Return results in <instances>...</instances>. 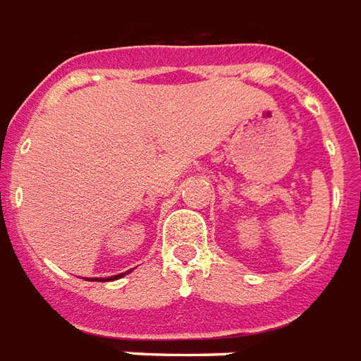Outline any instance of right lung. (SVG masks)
<instances>
[{
    "instance_id": "add662e5",
    "label": "right lung",
    "mask_w": 361,
    "mask_h": 361,
    "mask_svg": "<svg viewBox=\"0 0 361 361\" xmlns=\"http://www.w3.org/2000/svg\"><path fill=\"white\" fill-rule=\"evenodd\" d=\"M123 275H125V273H121V275H115V277H107V279H96V281H102V283H107V281H115V279H121L123 277Z\"/></svg>"
}]
</instances>
